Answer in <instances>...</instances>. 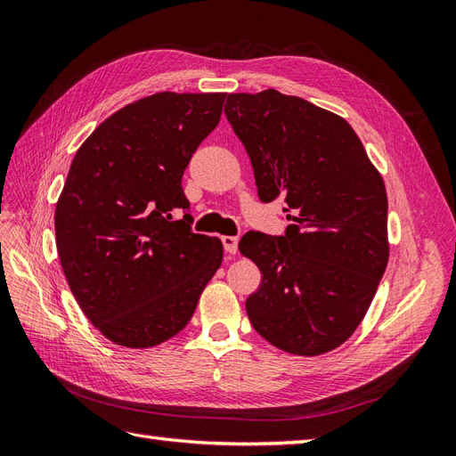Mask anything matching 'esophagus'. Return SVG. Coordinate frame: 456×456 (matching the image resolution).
I'll return each mask as SVG.
<instances>
[{"mask_svg":"<svg viewBox=\"0 0 456 456\" xmlns=\"http://www.w3.org/2000/svg\"><path fill=\"white\" fill-rule=\"evenodd\" d=\"M220 240H223V245H224V251L226 253H230V255H236L238 253L240 240L236 236H223Z\"/></svg>","mask_w":456,"mask_h":456,"instance_id":"1","label":"esophagus"}]
</instances>
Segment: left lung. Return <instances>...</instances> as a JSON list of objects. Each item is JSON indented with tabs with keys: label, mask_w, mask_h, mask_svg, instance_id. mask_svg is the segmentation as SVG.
Listing matches in <instances>:
<instances>
[{
	"label": "left lung",
	"mask_w": 456,
	"mask_h": 456,
	"mask_svg": "<svg viewBox=\"0 0 456 456\" xmlns=\"http://www.w3.org/2000/svg\"><path fill=\"white\" fill-rule=\"evenodd\" d=\"M224 114L249 154L258 198H283L285 236L247 232L262 281L245 302L256 333L295 355L346 342L388 265V198L350 123L275 89L232 93Z\"/></svg>",
	"instance_id": "left-lung-1"
}]
</instances>
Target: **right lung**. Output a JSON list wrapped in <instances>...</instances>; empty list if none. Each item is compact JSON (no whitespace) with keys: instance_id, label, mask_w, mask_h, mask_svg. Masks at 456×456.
<instances>
[{"instance_id":"right-lung-1","label":"right lung","mask_w":456,"mask_h":456,"mask_svg":"<svg viewBox=\"0 0 456 456\" xmlns=\"http://www.w3.org/2000/svg\"><path fill=\"white\" fill-rule=\"evenodd\" d=\"M226 93L144 96L79 146L54 209L61 266L79 308L119 346L151 348L188 325L223 265V241L190 230L183 175Z\"/></svg>"}]
</instances>
